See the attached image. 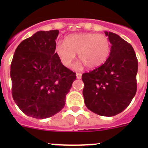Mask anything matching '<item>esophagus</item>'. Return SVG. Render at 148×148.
<instances>
[{
  "instance_id": "34e87169",
  "label": "esophagus",
  "mask_w": 148,
  "mask_h": 148,
  "mask_svg": "<svg viewBox=\"0 0 148 148\" xmlns=\"http://www.w3.org/2000/svg\"><path fill=\"white\" fill-rule=\"evenodd\" d=\"M76 78H78V79H81V78H82V73H76Z\"/></svg>"
}]
</instances>
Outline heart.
<instances>
[{"label":"heart","mask_w":148,"mask_h":148,"mask_svg":"<svg viewBox=\"0 0 148 148\" xmlns=\"http://www.w3.org/2000/svg\"><path fill=\"white\" fill-rule=\"evenodd\" d=\"M110 49V41L105 35L83 32L68 35L64 42L58 41L55 51L65 66H70L78 53L82 61L74 68L81 70L85 64L91 69L101 66L109 58Z\"/></svg>","instance_id":"1"}]
</instances>
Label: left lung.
Listing matches in <instances>:
<instances>
[{
    "mask_svg": "<svg viewBox=\"0 0 148 148\" xmlns=\"http://www.w3.org/2000/svg\"><path fill=\"white\" fill-rule=\"evenodd\" d=\"M111 46L109 58L101 66L84 73L83 95L90 110L113 116L127 108L137 90L138 60L133 47L119 35L104 32Z\"/></svg>",
    "mask_w": 148,
    "mask_h": 148,
    "instance_id": "8db88e82",
    "label": "left lung"
}]
</instances>
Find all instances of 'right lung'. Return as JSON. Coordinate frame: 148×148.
<instances>
[{
  "label": "right lung",
  "instance_id": "add662e5",
  "mask_svg": "<svg viewBox=\"0 0 148 148\" xmlns=\"http://www.w3.org/2000/svg\"><path fill=\"white\" fill-rule=\"evenodd\" d=\"M58 33L57 29L38 31L21 42L12 61L13 99L32 118H49L61 111L76 78L56 53Z\"/></svg>",
  "mask_w": 148,
  "mask_h": 148
}]
</instances>
